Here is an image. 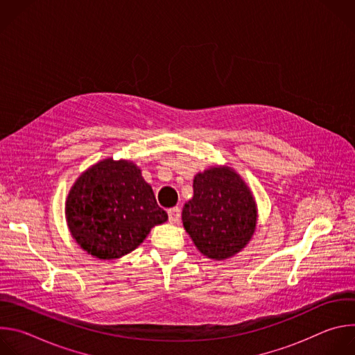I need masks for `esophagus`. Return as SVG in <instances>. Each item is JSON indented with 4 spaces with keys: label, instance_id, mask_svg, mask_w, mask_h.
Returning <instances> with one entry per match:
<instances>
[{
    "label": "esophagus",
    "instance_id": "esophagus-1",
    "mask_svg": "<svg viewBox=\"0 0 355 355\" xmlns=\"http://www.w3.org/2000/svg\"><path fill=\"white\" fill-rule=\"evenodd\" d=\"M168 220H170V223H178L180 222V219H181V209L180 208H171V209H168Z\"/></svg>",
    "mask_w": 355,
    "mask_h": 355
}]
</instances>
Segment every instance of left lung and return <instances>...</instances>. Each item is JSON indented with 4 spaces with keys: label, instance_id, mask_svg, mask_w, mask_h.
I'll use <instances>...</instances> for the list:
<instances>
[{
    "label": "left lung",
    "instance_id": "8db88e82",
    "mask_svg": "<svg viewBox=\"0 0 355 355\" xmlns=\"http://www.w3.org/2000/svg\"><path fill=\"white\" fill-rule=\"evenodd\" d=\"M257 204L248 185L229 166H211L193 177V195L182 225L207 259L222 261L240 252L257 227Z\"/></svg>",
    "mask_w": 355,
    "mask_h": 355
}]
</instances>
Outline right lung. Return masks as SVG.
<instances>
[{"label":"right lung","mask_w":355,"mask_h":355,"mask_svg":"<svg viewBox=\"0 0 355 355\" xmlns=\"http://www.w3.org/2000/svg\"><path fill=\"white\" fill-rule=\"evenodd\" d=\"M73 240L98 260H116L133 251L168 216L141 170L130 160H101L73 184L66 199Z\"/></svg>","instance_id":"obj_1"}]
</instances>
